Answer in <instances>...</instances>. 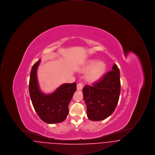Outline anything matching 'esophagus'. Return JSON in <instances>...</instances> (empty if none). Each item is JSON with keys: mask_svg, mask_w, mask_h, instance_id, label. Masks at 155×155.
Listing matches in <instances>:
<instances>
[{"mask_svg": "<svg viewBox=\"0 0 155 155\" xmlns=\"http://www.w3.org/2000/svg\"><path fill=\"white\" fill-rule=\"evenodd\" d=\"M83 86H84V84H83V82H79L77 85V88L78 90H81L82 88H83Z\"/></svg>", "mask_w": 155, "mask_h": 155, "instance_id": "esophagus-1", "label": "esophagus"}]
</instances>
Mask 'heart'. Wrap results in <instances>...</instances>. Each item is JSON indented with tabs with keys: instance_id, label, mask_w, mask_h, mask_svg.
Masks as SVG:
<instances>
[{
	"instance_id": "heart-1",
	"label": "heart",
	"mask_w": 155,
	"mask_h": 155,
	"mask_svg": "<svg viewBox=\"0 0 155 155\" xmlns=\"http://www.w3.org/2000/svg\"><path fill=\"white\" fill-rule=\"evenodd\" d=\"M106 69V64L103 61L91 60L82 69V72H87L89 70L87 78L91 82H95L99 80L104 74Z\"/></svg>"
}]
</instances>
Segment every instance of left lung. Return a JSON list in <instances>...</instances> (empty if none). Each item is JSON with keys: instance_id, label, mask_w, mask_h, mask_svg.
<instances>
[{"instance_id": "left-lung-1", "label": "left lung", "mask_w": 155, "mask_h": 155, "mask_svg": "<svg viewBox=\"0 0 155 155\" xmlns=\"http://www.w3.org/2000/svg\"><path fill=\"white\" fill-rule=\"evenodd\" d=\"M120 74L114 64L112 70L82 89L87 104V116L92 121H100L110 116L115 110L120 94Z\"/></svg>"}]
</instances>
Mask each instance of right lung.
Returning <instances> with one entry per match:
<instances>
[{"label":"right lung","instance_id":"add662e5","mask_svg":"<svg viewBox=\"0 0 155 155\" xmlns=\"http://www.w3.org/2000/svg\"><path fill=\"white\" fill-rule=\"evenodd\" d=\"M40 60L32 67L30 73L29 91L31 102L40 118L46 123L63 121L68 113V104L77 89L76 83L64 84L51 95L42 93L38 87L37 70Z\"/></svg>","mask_w":155,"mask_h":155}]
</instances>
